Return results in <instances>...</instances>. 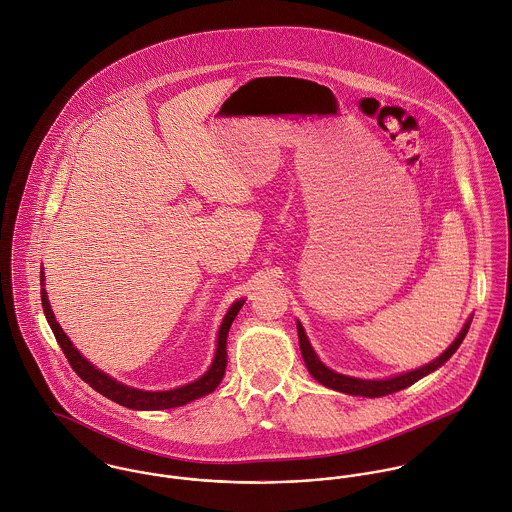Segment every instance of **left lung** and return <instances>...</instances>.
Listing matches in <instances>:
<instances>
[{
  "instance_id": "obj_1",
  "label": "left lung",
  "mask_w": 512,
  "mask_h": 512,
  "mask_svg": "<svg viewBox=\"0 0 512 512\" xmlns=\"http://www.w3.org/2000/svg\"><path fill=\"white\" fill-rule=\"evenodd\" d=\"M469 325H471V319L465 323V327L461 329V333L457 335V339L439 355L436 361H432L430 365L420 366L416 370H410V372H404V374H398V376H392V378H384V380H363V378H353V376H345V374H339L331 368L323 365L319 361V357L315 355L313 347L309 345V339L301 327V323L297 321V335H299V349H301V357L305 361V366L309 370V374L321 382L323 386L327 388H333L337 392H343V394H351V396H365V398H378V396H386V394H392V392H398L402 388H408L412 386L414 382H418L420 378H424L426 374L434 372L436 368L443 365L445 361L451 359V355L459 349V345L463 343L467 331H469Z\"/></svg>"
}]
</instances>
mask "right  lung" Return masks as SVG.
<instances>
[{
	"label": "right lung",
	"instance_id": "add662e5",
	"mask_svg": "<svg viewBox=\"0 0 512 512\" xmlns=\"http://www.w3.org/2000/svg\"><path fill=\"white\" fill-rule=\"evenodd\" d=\"M41 286H45V276L41 272ZM41 301H43V311L45 317L55 333L57 343L61 345L65 357L69 359V363L73 366L74 372L86 382L90 384L96 392H100L102 396L110 398L112 402L132 408V410H165V408H177V406H185L187 402H193L201 396H207L209 392H213L224 376L226 370V337H228V329L236 317V313L240 311V307L244 305V299H238L230 305V309L226 311L222 323H220L219 339H217V353L213 359V365L209 366V370L197 378L191 384L173 388V390H163V392H151V390H140V388H132L126 386L118 380H114L112 376H108L106 372L98 370L96 366L90 365L76 349H74L71 339L65 335V331L61 329V325L57 323L53 309L49 305L47 292L45 288H41Z\"/></svg>",
	"mask_w": 512,
	"mask_h": 512
}]
</instances>
